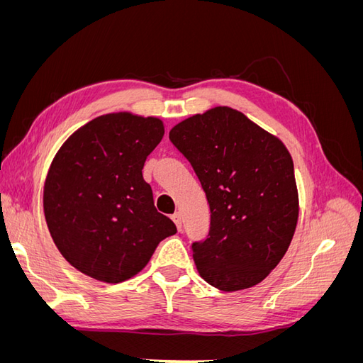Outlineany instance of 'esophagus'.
Segmentation results:
<instances>
[{"instance_id": "1", "label": "esophagus", "mask_w": 363, "mask_h": 363, "mask_svg": "<svg viewBox=\"0 0 363 363\" xmlns=\"http://www.w3.org/2000/svg\"><path fill=\"white\" fill-rule=\"evenodd\" d=\"M171 218H172V221L175 223V225H177L179 232H182V228H183V225H182V213L180 212H175Z\"/></svg>"}]
</instances>
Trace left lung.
Masks as SVG:
<instances>
[{
  "instance_id": "left-lung-1",
  "label": "left lung",
  "mask_w": 363,
  "mask_h": 363,
  "mask_svg": "<svg viewBox=\"0 0 363 363\" xmlns=\"http://www.w3.org/2000/svg\"><path fill=\"white\" fill-rule=\"evenodd\" d=\"M169 140L192 164L211 207L208 235L192 244L200 276L225 292L255 286L286 255L298 221L289 151L230 107L182 121Z\"/></svg>"
}]
</instances>
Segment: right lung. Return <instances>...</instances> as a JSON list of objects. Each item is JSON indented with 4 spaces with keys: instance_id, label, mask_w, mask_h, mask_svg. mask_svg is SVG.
<instances>
[{
    "instance_id": "1",
    "label": "right lung",
    "mask_w": 363,
    "mask_h": 363,
    "mask_svg": "<svg viewBox=\"0 0 363 363\" xmlns=\"http://www.w3.org/2000/svg\"><path fill=\"white\" fill-rule=\"evenodd\" d=\"M163 133L159 118L108 113L77 130L54 157L43 188L47 225L62 256L86 276L125 281L177 233L142 177Z\"/></svg>"
}]
</instances>
